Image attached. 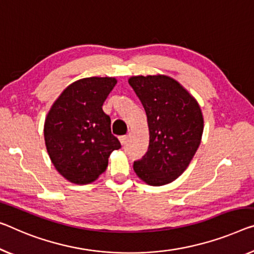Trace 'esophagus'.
Listing matches in <instances>:
<instances>
[{
	"mask_svg": "<svg viewBox=\"0 0 254 254\" xmlns=\"http://www.w3.org/2000/svg\"><path fill=\"white\" fill-rule=\"evenodd\" d=\"M127 140V135H121V137H120V141H121V143H122V145H126Z\"/></svg>",
	"mask_w": 254,
	"mask_h": 254,
	"instance_id": "obj_1",
	"label": "esophagus"
}]
</instances>
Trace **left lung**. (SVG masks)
I'll return each instance as SVG.
<instances>
[{
    "mask_svg": "<svg viewBox=\"0 0 254 254\" xmlns=\"http://www.w3.org/2000/svg\"><path fill=\"white\" fill-rule=\"evenodd\" d=\"M128 84L145 108L149 130L148 150L133 163L135 175L150 186L172 183L188 168L200 145L204 120L199 105L168 75L131 76Z\"/></svg>",
    "mask_w": 254,
    "mask_h": 254,
    "instance_id": "left-lung-1",
    "label": "left lung"
}]
</instances>
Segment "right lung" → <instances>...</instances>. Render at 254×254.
Wrapping results in <instances>:
<instances>
[{"instance_id": "add662e5", "label": "right lung", "mask_w": 254, "mask_h": 254, "mask_svg": "<svg viewBox=\"0 0 254 254\" xmlns=\"http://www.w3.org/2000/svg\"><path fill=\"white\" fill-rule=\"evenodd\" d=\"M117 83L115 77H85L60 93L44 122L48 154L57 171L76 185L96 181L108 157L121 148L111 131L103 104Z\"/></svg>"}]
</instances>
